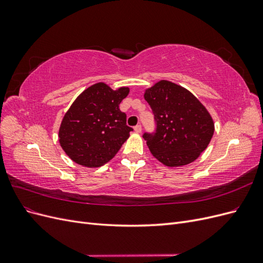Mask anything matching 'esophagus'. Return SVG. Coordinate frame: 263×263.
I'll return each instance as SVG.
<instances>
[{
    "instance_id": "34e87169",
    "label": "esophagus",
    "mask_w": 263,
    "mask_h": 263,
    "mask_svg": "<svg viewBox=\"0 0 263 263\" xmlns=\"http://www.w3.org/2000/svg\"><path fill=\"white\" fill-rule=\"evenodd\" d=\"M134 130H135V133H137V134L141 133V125H137V126H135V127H134Z\"/></svg>"
}]
</instances>
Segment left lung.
<instances>
[{
	"label": "left lung",
	"mask_w": 263,
	"mask_h": 263,
	"mask_svg": "<svg viewBox=\"0 0 263 263\" xmlns=\"http://www.w3.org/2000/svg\"><path fill=\"white\" fill-rule=\"evenodd\" d=\"M144 97L157 125L156 133L142 136L150 153L171 168L196 160L214 134L209 110L189 90L166 80L149 87Z\"/></svg>",
	"instance_id": "obj_1"
}]
</instances>
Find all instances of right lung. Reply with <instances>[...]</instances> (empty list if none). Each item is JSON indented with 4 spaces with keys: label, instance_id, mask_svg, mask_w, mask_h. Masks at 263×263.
<instances>
[{
    "label": "right lung",
    "instance_id": "right-lung-1",
    "mask_svg": "<svg viewBox=\"0 0 263 263\" xmlns=\"http://www.w3.org/2000/svg\"><path fill=\"white\" fill-rule=\"evenodd\" d=\"M128 93L129 87L113 90L99 82L76 99L59 128L60 146L71 160L99 168L115 157L133 130L119 109Z\"/></svg>",
    "mask_w": 263,
    "mask_h": 263
}]
</instances>
